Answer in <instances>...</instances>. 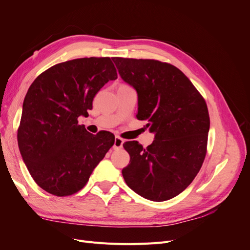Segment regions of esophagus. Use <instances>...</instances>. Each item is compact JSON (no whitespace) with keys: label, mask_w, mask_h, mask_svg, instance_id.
Returning <instances> with one entry per match:
<instances>
[{"label":"esophagus","mask_w":250,"mask_h":250,"mask_svg":"<svg viewBox=\"0 0 250 250\" xmlns=\"http://www.w3.org/2000/svg\"><path fill=\"white\" fill-rule=\"evenodd\" d=\"M123 144H124V140L120 137H116L115 139V143H113V148L115 149H121L123 147Z\"/></svg>","instance_id":"34e87169"}]
</instances>
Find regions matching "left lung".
I'll list each match as a JSON object with an SVG mask.
<instances>
[{
  "mask_svg": "<svg viewBox=\"0 0 250 250\" xmlns=\"http://www.w3.org/2000/svg\"><path fill=\"white\" fill-rule=\"evenodd\" d=\"M120 76L138 93L137 118L148 121L153 143L123 144L130 162L125 183L142 197L165 201L190 186L207 154L209 116L206 100L176 66L154 59L112 57Z\"/></svg>",
  "mask_w": 250,
  "mask_h": 250,
  "instance_id": "8db88e82",
  "label": "left lung"
}]
</instances>
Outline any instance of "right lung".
<instances>
[{"label": "right lung", "instance_id": "1", "mask_svg": "<svg viewBox=\"0 0 250 250\" xmlns=\"http://www.w3.org/2000/svg\"><path fill=\"white\" fill-rule=\"evenodd\" d=\"M118 78L109 57L69 60L51 66L30 85L18 143L26 167L46 192L63 197L80 191L115 143L109 131L89 133L78 124L96 94Z\"/></svg>", "mask_w": 250, "mask_h": 250}]
</instances>
